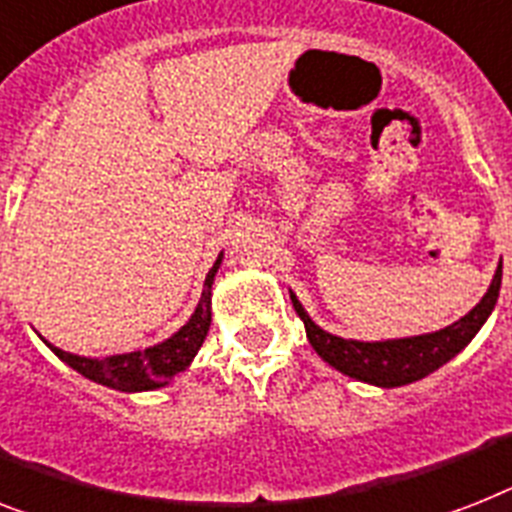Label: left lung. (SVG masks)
I'll use <instances>...</instances> for the list:
<instances>
[{"label": "left lung", "mask_w": 512, "mask_h": 512, "mask_svg": "<svg viewBox=\"0 0 512 512\" xmlns=\"http://www.w3.org/2000/svg\"><path fill=\"white\" fill-rule=\"evenodd\" d=\"M500 284L502 263L497 265V273H494L492 284H489L479 305L473 307L468 315H463L460 321L447 328H439L434 334L386 339V342H355V339L328 334L321 326H315L313 318L305 313V307L299 305V299L292 292L289 294H292L294 310L305 323L307 339L313 344V350L331 368H336L344 376L357 378V381H365V384L394 389V386L421 381L436 368H442L444 363H450L460 350H465L473 336L479 334L486 318L492 315L497 297H500Z\"/></svg>", "instance_id": "1"}]
</instances>
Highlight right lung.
<instances>
[{
	"instance_id": "obj_1",
	"label": "right lung",
	"mask_w": 512,
	"mask_h": 512,
	"mask_svg": "<svg viewBox=\"0 0 512 512\" xmlns=\"http://www.w3.org/2000/svg\"><path fill=\"white\" fill-rule=\"evenodd\" d=\"M220 260H223V252H220L215 265L207 273L197 310L191 313L186 326L178 328L176 334L165 339V342L147 347V350L102 357V360L99 357L73 355V352H65L60 347H52L49 342L47 347L60 357L62 363H68L73 371L97 381V384L118 389V392H152V389L170 384V378L189 368L194 355L205 342L207 331H210V321H213L210 299H213V281L220 268Z\"/></svg>"
}]
</instances>
